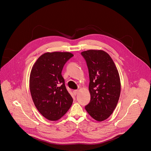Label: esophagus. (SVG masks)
Instances as JSON below:
<instances>
[{"label": "esophagus", "mask_w": 151, "mask_h": 151, "mask_svg": "<svg viewBox=\"0 0 151 151\" xmlns=\"http://www.w3.org/2000/svg\"><path fill=\"white\" fill-rule=\"evenodd\" d=\"M78 92H79V91H78V90H74V91H73V93L74 95H76V94L78 93Z\"/></svg>", "instance_id": "esophagus-1"}]
</instances>
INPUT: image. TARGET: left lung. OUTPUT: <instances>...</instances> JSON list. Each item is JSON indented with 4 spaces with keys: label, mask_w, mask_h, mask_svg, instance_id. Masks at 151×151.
Returning <instances> with one entry per match:
<instances>
[{
    "label": "left lung",
    "mask_w": 151,
    "mask_h": 151,
    "mask_svg": "<svg viewBox=\"0 0 151 151\" xmlns=\"http://www.w3.org/2000/svg\"><path fill=\"white\" fill-rule=\"evenodd\" d=\"M89 72L91 100L85 107L95 120L108 118L116 108L121 93L119 75L115 64L106 52L90 50L81 52Z\"/></svg>",
    "instance_id": "obj_1"
}]
</instances>
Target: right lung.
Here are the masks:
<instances>
[{
  "label": "right lung",
  "mask_w": 151,
  "mask_h": 151,
  "mask_svg": "<svg viewBox=\"0 0 151 151\" xmlns=\"http://www.w3.org/2000/svg\"><path fill=\"white\" fill-rule=\"evenodd\" d=\"M73 56L68 52H45L31 70L29 87L32 100L38 111L50 121L60 119L72 104L73 98L66 88L61 72Z\"/></svg>",
  "instance_id": "right-lung-1"
}]
</instances>
